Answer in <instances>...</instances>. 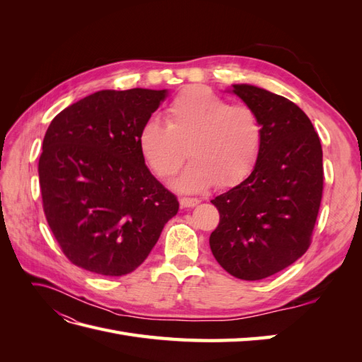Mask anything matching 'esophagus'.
Returning <instances> with one entry per match:
<instances>
[{"label":"esophagus","instance_id":"esophagus-1","mask_svg":"<svg viewBox=\"0 0 362 362\" xmlns=\"http://www.w3.org/2000/svg\"><path fill=\"white\" fill-rule=\"evenodd\" d=\"M180 204L182 208H193L199 204V199L196 198H181L180 199Z\"/></svg>","mask_w":362,"mask_h":362}]
</instances>
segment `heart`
Instances as JSON below:
<instances>
[{"instance_id": "b5f03b06", "label": "heart", "mask_w": 362, "mask_h": 362, "mask_svg": "<svg viewBox=\"0 0 362 362\" xmlns=\"http://www.w3.org/2000/svg\"><path fill=\"white\" fill-rule=\"evenodd\" d=\"M141 157L158 178L177 173L185 158L192 161L173 181L182 193H199L217 182L228 189L254 170L262 146V125L247 105H229L205 87H189L166 108V125L151 117L139 136Z\"/></svg>"}]
</instances>
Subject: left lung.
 Segmentation results:
<instances>
[{
  "mask_svg": "<svg viewBox=\"0 0 362 362\" xmlns=\"http://www.w3.org/2000/svg\"><path fill=\"white\" fill-rule=\"evenodd\" d=\"M233 92L262 125L254 170L211 201L221 222L210 247L229 275L269 278L299 259L311 243L323 192V152L310 117L287 98L252 84Z\"/></svg>",
  "mask_w": 362,
  "mask_h": 362,
  "instance_id": "1",
  "label": "left lung"
}]
</instances>
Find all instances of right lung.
<instances>
[{"label":"right lung","instance_id":"add662e5","mask_svg":"<svg viewBox=\"0 0 362 362\" xmlns=\"http://www.w3.org/2000/svg\"><path fill=\"white\" fill-rule=\"evenodd\" d=\"M168 90H100L51 120L39 158L48 225L72 264L122 276L146 259L177 196L149 172L139 131Z\"/></svg>","mask_w":362,"mask_h":362}]
</instances>
